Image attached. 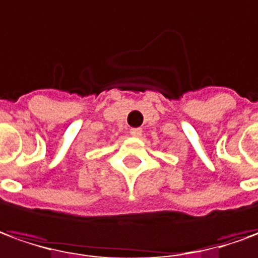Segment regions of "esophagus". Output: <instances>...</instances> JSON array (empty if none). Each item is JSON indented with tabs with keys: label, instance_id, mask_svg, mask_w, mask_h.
Here are the masks:
<instances>
[{
	"label": "esophagus",
	"instance_id": "obj_1",
	"mask_svg": "<svg viewBox=\"0 0 258 258\" xmlns=\"http://www.w3.org/2000/svg\"><path fill=\"white\" fill-rule=\"evenodd\" d=\"M131 135L135 136V138H139V136H142V129L140 127H132L131 129Z\"/></svg>",
	"mask_w": 258,
	"mask_h": 258
}]
</instances>
